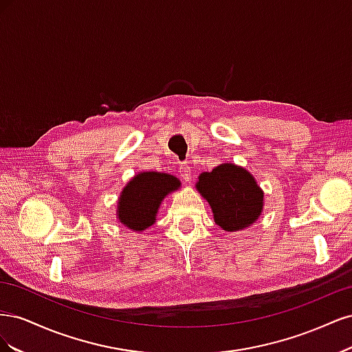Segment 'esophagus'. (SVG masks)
<instances>
[{"mask_svg": "<svg viewBox=\"0 0 352 352\" xmlns=\"http://www.w3.org/2000/svg\"><path fill=\"white\" fill-rule=\"evenodd\" d=\"M179 172H180V177H184L185 180H189L190 177H192V170H190V167L186 166V164L180 166Z\"/></svg>", "mask_w": 352, "mask_h": 352, "instance_id": "esophagus-1", "label": "esophagus"}]
</instances>
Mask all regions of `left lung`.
I'll return each mask as SVG.
<instances>
[{
    "label": "left lung",
    "mask_w": 352,
    "mask_h": 352,
    "mask_svg": "<svg viewBox=\"0 0 352 352\" xmlns=\"http://www.w3.org/2000/svg\"><path fill=\"white\" fill-rule=\"evenodd\" d=\"M197 188L208 201L214 220L223 230L248 228L261 214L263 190L252 175L239 166L226 163L201 173Z\"/></svg>",
    "instance_id": "obj_1"
}]
</instances>
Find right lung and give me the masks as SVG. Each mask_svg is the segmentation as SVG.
I'll return each instance as SVG.
<instances>
[{
	"label": "right lung",
	"mask_w": 352,
	"mask_h": 352,
	"mask_svg": "<svg viewBox=\"0 0 352 352\" xmlns=\"http://www.w3.org/2000/svg\"><path fill=\"white\" fill-rule=\"evenodd\" d=\"M179 185L177 177L166 173L145 172L135 176L120 195L119 220L133 230L150 228L155 221L160 202Z\"/></svg>",
	"instance_id": "obj_1"
}]
</instances>
